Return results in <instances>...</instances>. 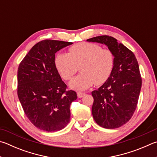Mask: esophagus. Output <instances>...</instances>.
<instances>
[{"mask_svg": "<svg viewBox=\"0 0 157 157\" xmlns=\"http://www.w3.org/2000/svg\"><path fill=\"white\" fill-rule=\"evenodd\" d=\"M77 95H78V97L79 98H81L82 97L85 95L84 93H82V92H78L77 93Z\"/></svg>", "mask_w": 157, "mask_h": 157, "instance_id": "1", "label": "esophagus"}]
</instances>
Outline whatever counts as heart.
Masks as SVG:
<instances>
[{
  "label": "heart",
  "mask_w": 157,
  "mask_h": 157,
  "mask_svg": "<svg viewBox=\"0 0 157 157\" xmlns=\"http://www.w3.org/2000/svg\"><path fill=\"white\" fill-rule=\"evenodd\" d=\"M69 53L60 52L55 58V66L62 78L68 81L78 72L81 73L71 81L69 86L76 90H84L104 84L112 74L115 56L112 51L102 49L98 44L79 42L73 45Z\"/></svg>",
  "instance_id": "heart-1"
}]
</instances>
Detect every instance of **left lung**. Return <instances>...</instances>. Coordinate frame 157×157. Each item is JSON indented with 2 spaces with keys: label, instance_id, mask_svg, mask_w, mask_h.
Masks as SVG:
<instances>
[{
  "label": "left lung",
  "instance_id": "obj_1",
  "mask_svg": "<svg viewBox=\"0 0 157 157\" xmlns=\"http://www.w3.org/2000/svg\"><path fill=\"white\" fill-rule=\"evenodd\" d=\"M88 42L105 44L115 56L109 79L92 93L93 117L99 126L113 129L130 120L137 106L142 79L135 54L113 37L100 36Z\"/></svg>",
  "mask_w": 157,
  "mask_h": 157
}]
</instances>
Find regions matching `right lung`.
<instances>
[{"label":"right lung","instance_id":"1","mask_svg":"<svg viewBox=\"0 0 157 157\" xmlns=\"http://www.w3.org/2000/svg\"><path fill=\"white\" fill-rule=\"evenodd\" d=\"M72 42L44 40L19 64L17 93L25 115L36 128L58 131L70 121V105L77 99L67 90L55 66V53Z\"/></svg>","mask_w":157,"mask_h":157}]
</instances>
